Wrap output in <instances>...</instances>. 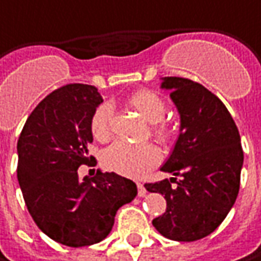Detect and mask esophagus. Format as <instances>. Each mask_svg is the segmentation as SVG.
Returning <instances> with one entry per match:
<instances>
[{
	"instance_id": "1",
	"label": "esophagus",
	"mask_w": 261,
	"mask_h": 261,
	"mask_svg": "<svg viewBox=\"0 0 261 261\" xmlns=\"http://www.w3.org/2000/svg\"><path fill=\"white\" fill-rule=\"evenodd\" d=\"M147 194V189L144 188V185L143 183H138V195L140 197H144Z\"/></svg>"
}]
</instances>
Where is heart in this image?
I'll return each instance as SVG.
<instances>
[{"mask_svg": "<svg viewBox=\"0 0 261 261\" xmlns=\"http://www.w3.org/2000/svg\"><path fill=\"white\" fill-rule=\"evenodd\" d=\"M130 108H134L147 123L153 124V130L159 137L167 135V126L162 120L167 114L165 102L151 90H138L127 99ZM113 115V107L108 102L100 103L91 114L90 130L93 137L103 141L110 137V121ZM161 161L159 150L151 144L129 146L117 141L110 146L102 156V164L107 170L126 177H143L147 171L154 168Z\"/></svg>", "mask_w": 261, "mask_h": 261, "instance_id": "heart-1", "label": "heart"}]
</instances>
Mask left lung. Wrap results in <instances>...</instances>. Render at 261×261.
<instances>
[{"label": "left lung", "instance_id": "1", "mask_svg": "<svg viewBox=\"0 0 261 261\" xmlns=\"http://www.w3.org/2000/svg\"><path fill=\"white\" fill-rule=\"evenodd\" d=\"M162 90L180 115V134L162 171L181 180L146 183L165 195L167 211L153 219L167 239L194 242L213 233L231 211L241 186L244 151L241 135L225 105L198 82L165 76ZM176 186L171 188V183Z\"/></svg>", "mask_w": 261, "mask_h": 261}]
</instances>
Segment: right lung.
<instances>
[{
	"mask_svg": "<svg viewBox=\"0 0 261 261\" xmlns=\"http://www.w3.org/2000/svg\"><path fill=\"white\" fill-rule=\"evenodd\" d=\"M102 102L93 85H64L34 108L17 141V181L28 212L48 238L72 248L103 241L117 211L138 192L115 173L78 176L94 161L90 118Z\"/></svg>",
	"mask_w": 261,
	"mask_h": 261,
	"instance_id": "obj_1",
	"label": "right lung"
}]
</instances>
